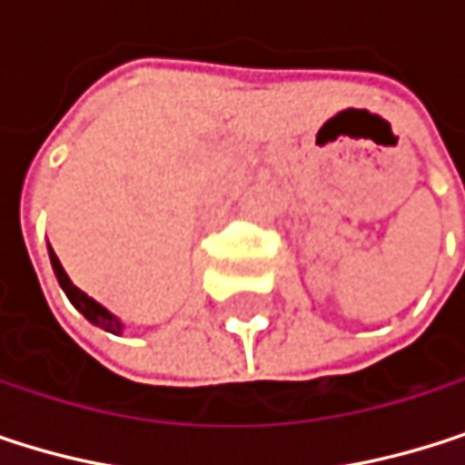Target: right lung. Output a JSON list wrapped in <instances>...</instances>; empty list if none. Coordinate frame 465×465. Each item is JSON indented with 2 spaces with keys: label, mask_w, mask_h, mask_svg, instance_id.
Listing matches in <instances>:
<instances>
[{
  "label": "right lung",
  "mask_w": 465,
  "mask_h": 465,
  "mask_svg": "<svg viewBox=\"0 0 465 465\" xmlns=\"http://www.w3.org/2000/svg\"><path fill=\"white\" fill-rule=\"evenodd\" d=\"M48 256H51V267H54V272H56V281H59V286H62V292L67 294V300L94 324V327H100V330H105V332H114V335H119L122 332V322L111 313V311H105L100 302H94L89 294H84L70 278H67V272H64V267H62V262L56 259V253L48 248Z\"/></svg>",
  "instance_id": "add662e5"
}]
</instances>
